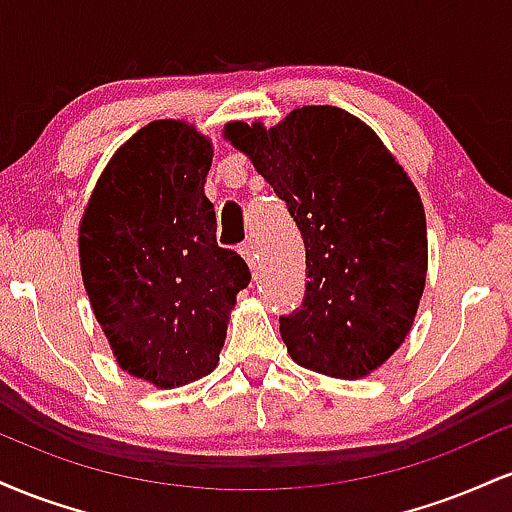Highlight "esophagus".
Wrapping results in <instances>:
<instances>
[{
  "instance_id": "1",
  "label": "esophagus",
  "mask_w": 512,
  "mask_h": 512,
  "mask_svg": "<svg viewBox=\"0 0 512 512\" xmlns=\"http://www.w3.org/2000/svg\"><path fill=\"white\" fill-rule=\"evenodd\" d=\"M238 252H240V255H243V260L248 262L252 269H255V264H257V252H255V245H252L250 240H248V243H243V245H240Z\"/></svg>"
}]
</instances>
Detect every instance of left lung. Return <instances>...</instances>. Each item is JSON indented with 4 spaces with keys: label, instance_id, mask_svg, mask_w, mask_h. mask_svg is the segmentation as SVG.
<instances>
[{
    "label": "left lung",
    "instance_id": "left-lung-1",
    "mask_svg": "<svg viewBox=\"0 0 512 512\" xmlns=\"http://www.w3.org/2000/svg\"><path fill=\"white\" fill-rule=\"evenodd\" d=\"M223 134L303 236V303L279 317L291 358L332 378L373 373L409 334L426 286L414 182L366 122L332 105H303L269 129L231 122Z\"/></svg>",
    "mask_w": 512,
    "mask_h": 512
}]
</instances>
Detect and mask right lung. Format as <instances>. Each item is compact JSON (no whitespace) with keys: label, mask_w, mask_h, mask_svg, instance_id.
<instances>
[{"label":"right lung","mask_w":512,"mask_h":512,"mask_svg":"<svg viewBox=\"0 0 512 512\" xmlns=\"http://www.w3.org/2000/svg\"><path fill=\"white\" fill-rule=\"evenodd\" d=\"M211 156L187 122H149L110 158L79 226L81 276L117 366L163 390L216 368L250 284L243 257L216 243Z\"/></svg>","instance_id":"1"}]
</instances>
